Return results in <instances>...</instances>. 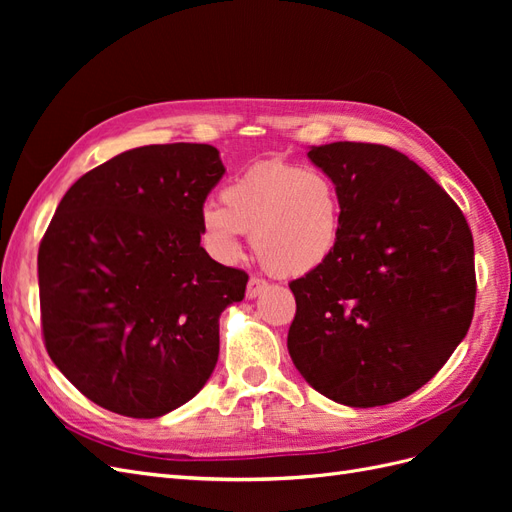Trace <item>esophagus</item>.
Returning <instances> with one entry per match:
<instances>
[{
  "label": "esophagus",
  "mask_w": 512,
  "mask_h": 512,
  "mask_svg": "<svg viewBox=\"0 0 512 512\" xmlns=\"http://www.w3.org/2000/svg\"><path fill=\"white\" fill-rule=\"evenodd\" d=\"M269 288V284L262 280V277H256V275H252L250 277V282H247V288H245V297L247 299H256V297H260L262 292H265Z\"/></svg>",
  "instance_id": "esophagus-1"
}]
</instances>
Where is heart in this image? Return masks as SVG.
<instances>
[{
  "mask_svg": "<svg viewBox=\"0 0 512 512\" xmlns=\"http://www.w3.org/2000/svg\"><path fill=\"white\" fill-rule=\"evenodd\" d=\"M200 224L220 260L239 258L247 232L262 267L297 277L333 254L342 228V198L322 170L260 162L224 185L222 205L207 203Z\"/></svg>",
  "mask_w": 512,
  "mask_h": 512,
  "instance_id": "b5f03b06",
  "label": "heart"
}]
</instances>
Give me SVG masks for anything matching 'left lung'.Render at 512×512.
Returning <instances> with one entry per match:
<instances>
[{
    "label": "left lung",
    "instance_id": "1",
    "mask_svg": "<svg viewBox=\"0 0 512 512\" xmlns=\"http://www.w3.org/2000/svg\"><path fill=\"white\" fill-rule=\"evenodd\" d=\"M307 158L333 179L342 228L329 260L290 282V359L337 404H393L436 376L470 329L472 232L453 198L391 147L331 143Z\"/></svg>",
    "mask_w": 512,
    "mask_h": 512
}]
</instances>
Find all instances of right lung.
<instances>
[{
  "label": "right lung",
  "mask_w": 512,
  "mask_h": 512,
  "mask_svg": "<svg viewBox=\"0 0 512 512\" xmlns=\"http://www.w3.org/2000/svg\"><path fill=\"white\" fill-rule=\"evenodd\" d=\"M226 168L211 145L123 151L61 198L40 243L46 352L94 404L158 418L190 401L220 354V314L247 275L200 245Z\"/></svg>",
  "instance_id": "obj_1"
}]
</instances>
